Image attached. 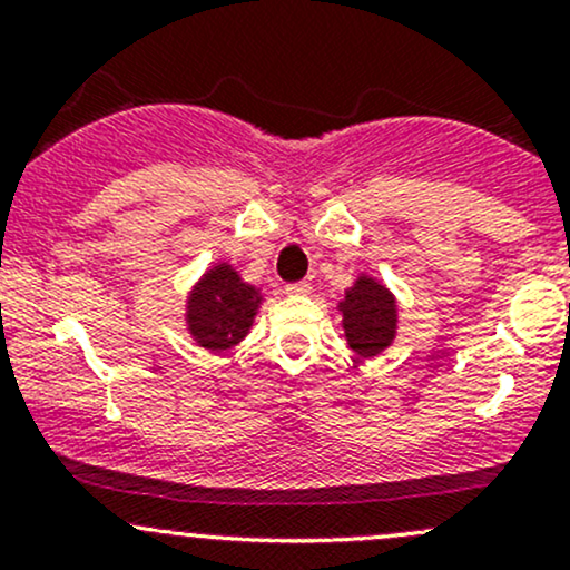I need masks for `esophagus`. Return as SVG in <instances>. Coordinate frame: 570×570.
Instances as JSON below:
<instances>
[{
	"mask_svg": "<svg viewBox=\"0 0 570 570\" xmlns=\"http://www.w3.org/2000/svg\"><path fill=\"white\" fill-rule=\"evenodd\" d=\"M311 292V284L307 281H294V284H286V294L297 297V294H307Z\"/></svg>",
	"mask_w": 570,
	"mask_h": 570,
	"instance_id": "esophagus-1",
	"label": "esophagus"
}]
</instances>
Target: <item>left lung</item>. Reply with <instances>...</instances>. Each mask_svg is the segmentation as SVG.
Here are the masks:
<instances>
[{
    "instance_id": "8db88e82",
    "label": "left lung",
    "mask_w": 570,
    "mask_h": 570,
    "mask_svg": "<svg viewBox=\"0 0 570 570\" xmlns=\"http://www.w3.org/2000/svg\"><path fill=\"white\" fill-rule=\"evenodd\" d=\"M343 326L348 345L362 356H377L389 348L396 332V305L391 292L375 281L362 276L345 294Z\"/></svg>"
}]
</instances>
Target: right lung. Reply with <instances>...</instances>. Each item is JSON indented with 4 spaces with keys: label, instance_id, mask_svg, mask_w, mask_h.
<instances>
[{
    "label": "right lung",
    "instance_id": "add662e5",
    "mask_svg": "<svg viewBox=\"0 0 570 570\" xmlns=\"http://www.w3.org/2000/svg\"><path fill=\"white\" fill-rule=\"evenodd\" d=\"M257 303L254 286L244 284L230 265H217L189 297V332L203 348H230L252 326Z\"/></svg>",
    "mask_w": 570,
    "mask_h": 570
}]
</instances>
